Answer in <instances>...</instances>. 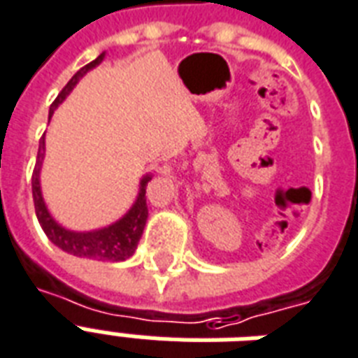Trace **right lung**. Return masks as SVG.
<instances>
[{"mask_svg":"<svg viewBox=\"0 0 358 358\" xmlns=\"http://www.w3.org/2000/svg\"><path fill=\"white\" fill-rule=\"evenodd\" d=\"M105 59V52L99 54L94 62H90L88 65H84L80 71H76L75 76L67 82L56 101L52 103L50 113H48V120L52 118L54 110L58 108L67 95L73 92L78 80L86 75L88 71L101 64ZM45 159V136L39 141V154H37V165H35L34 176H31V191H34V203H35V214L39 220L41 227L45 231L52 244L58 245L59 250L76 255V257H88L97 259V261H125L129 259L136 250V244L143 236L144 225L148 220V206H146V185L152 180V174H144L138 185V195H136L135 203L127 212H125L118 222L110 223L106 227L95 229V231H71V229L62 227L52 214L48 212L43 199V191H41V165Z\"/></svg>","mask_w":358,"mask_h":358,"instance_id":"right-lung-1","label":"right lung"}]
</instances>
